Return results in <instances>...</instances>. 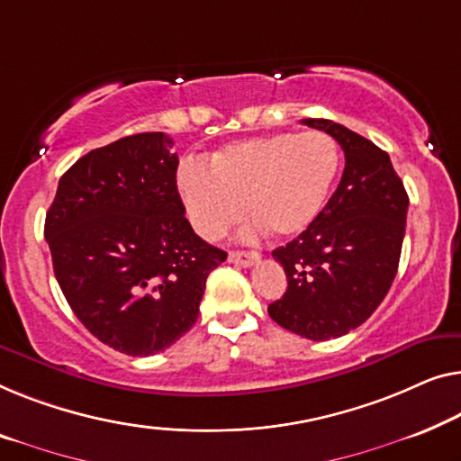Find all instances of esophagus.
Returning <instances> with one entry per match:
<instances>
[{
    "mask_svg": "<svg viewBox=\"0 0 461 461\" xmlns=\"http://www.w3.org/2000/svg\"><path fill=\"white\" fill-rule=\"evenodd\" d=\"M262 259V253L259 251H230L229 262L239 264V266H253Z\"/></svg>",
    "mask_w": 461,
    "mask_h": 461,
    "instance_id": "1",
    "label": "esophagus"
}]
</instances>
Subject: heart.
I'll return each mask as SVG.
<instances>
[{
	"mask_svg": "<svg viewBox=\"0 0 461 461\" xmlns=\"http://www.w3.org/2000/svg\"><path fill=\"white\" fill-rule=\"evenodd\" d=\"M339 172V145L322 131L275 132L229 143L212 153L210 168L186 162L178 189L199 237L214 241L239 218L247 232L266 226L278 237L308 229L329 202Z\"/></svg>",
	"mask_w": 461,
	"mask_h": 461,
	"instance_id": "heart-1",
	"label": "heart"
}]
</instances>
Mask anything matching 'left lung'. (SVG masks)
Returning <instances> with one entry per match:
<instances>
[{
	"mask_svg": "<svg viewBox=\"0 0 461 461\" xmlns=\"http://www.w3.org/2000/svg\"><path fill=\"white\" fill-rule=\"evenodd\" d=\"M302 122L341 145L345 170L318 218L272 251L289 285L268 313L295 335L329 341L364 324L389 293L410 199L389 153L332 120Z\"/></svg>",
	"mask_w": 461,
	"mask_h": 461,
	"instance_id": "1",
	"label": "left lung"
}]
</instances>
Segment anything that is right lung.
<instances>
[{"label": "right lung", "mask_w": 461, "mask_h": 461, "mask_svg": "<svg viewBox=\"0 0 461 461\" xmlns=\"http://www.w3.org/2000/svg\"><path fill=\"white\" fill-rule=\"evenodd\" d=\"M164 132L93 149L59 178L45 216L53 272L85 329L126 356L168 349L195 324L226 251L185 218Z\"/></svg>", "instance_id": "obj_1"}]
</instances>
